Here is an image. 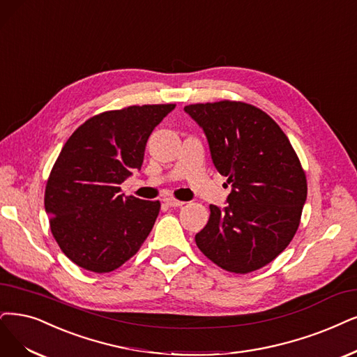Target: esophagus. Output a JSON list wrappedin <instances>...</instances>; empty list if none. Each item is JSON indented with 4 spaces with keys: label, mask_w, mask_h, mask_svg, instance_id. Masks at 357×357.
I'll list each match as a JSON object with an SVG mask.
<instances>
[{
    "label": "esophagus",
    "mask_w": 357,
    "mask_h": 357,
    "mask_svg": "<svg viewBox=\"0 0 357 357\" xmlns=\"http://www.w3.org/2000/svg\"><path fill=\"white\" fill-rule=\"evenodd\" d=\"M165 204L169 206V207H179V206H183L185 203L181 202V200H176V199H172V197H169V199L165 200Z\"/></svg>",
    "instance_id": "esophagus-1"
}]
</instances>
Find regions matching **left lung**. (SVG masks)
<instances>
[{"mask_svg":"<svg viewBox=\"0 0 357 357\" xmlns=\"http://www.w3.org/2000/svg\"><path fill=\"white\" fill-rule=\"evenodd\" d=\"M185 112L206 132L215 167L232 183L228 207L210 204L197 247L228 272L266 266L300 225L307 181L297 153L280 125L253 104L197 102Z\"/></svg>","mask_w":357,"mask_h":357,"instance_id":"1","label":"left lung"}]
</instances>
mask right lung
<instances>
[{"mask_svg": "<svg viewBox=\"0 0 357 357\" xmlns=\"http://www.w3.org/2000/svg\"><path fill=\"white\" fill-rule=\"evenodd\" d=\"M176 104L129 105L102 112L79 126L52 166L45 212L61 252L77 266L105 273L137 255L153 229L160 202L121 194L139 169L153 129Z\"/></svg>", "mask_w": 357, "mask_h": 357, "instance_id": "right-lung-1", "label": "right lung"}]
</instances>
